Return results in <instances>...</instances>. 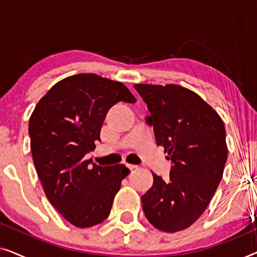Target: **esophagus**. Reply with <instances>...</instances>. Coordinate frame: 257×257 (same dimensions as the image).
<instances>
[{"mask_svg":"<svg viewBox=\"0 0 257 257\" xmlns=\"http://www.w3.org/2000/svg\"><path fill=\"white\" fill-rule=\"evenodd\" d=\"M126 166H127V168L128 170H131V171H133V170H136V168H138L137 166H135V165H126Z\"/></svg>","mask_w":257,"mask_h":257,"instance_id":"34e87169","label":"esophagus"}]
</instances>
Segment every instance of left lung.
Listing matches in <instances>:
<instances>
[{"label":"left lung","mask_w":257,"mask_h":257,"mask_svg":"<svg viewBox=\"0 0 257 257\" xmlns=\"http://www.w3.org/2000/svg\"><path fill=\"white\" fill-rule=\"evenodd\" d=\"M151 112L158 146L172 160L170 180L153 174L142 196L144 213L157 229L175 233L205 212L223 175L228 149L222 119L198 93L177 84H136Z\"/></svg>","instance_id":"left-lung-1"}]
</instances>
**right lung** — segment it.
<instances>
[{
	"label": "right lung",
	"mask_w": 257,
	"mask_h": 257,
	"mask_svg": "<svg viewBox=\"0 0 257 257\" xmlns=\"http://www.w3.org/2000/svg\"><path fill=\"white\" fill-rule=\"evenodd\" d=\"M119 101L137 99L120 82L79 73L56 83L31 113L30 150L45 195L78 228L92 227L110 215L130 173L125 165L91 166L84 158L96 149L105 115Z\"/></svg>",
	"instance_id": "1"
}]
</instances>
